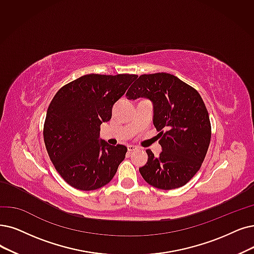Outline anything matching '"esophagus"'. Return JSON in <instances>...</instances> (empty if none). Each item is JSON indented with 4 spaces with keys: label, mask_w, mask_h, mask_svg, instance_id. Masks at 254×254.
<instances>
[{
    "label": "esophagus",
    "mask_w": 254,
    "mask_h": 254,
    "mask_svg": "<svg viewBox=\"0 0 254 254\" xmlns=\"http://www.w3.org/2000/svg\"><path fill=\"white\" fill-rule=\"evenodd\" d=\"M127 148H128V151H129V152H132V151H134V150L137 149V147L134 146V145H128Z\"/></svg>",
    "instance_id": "34e87169"
}]
</instances>
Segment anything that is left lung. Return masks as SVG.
<instances>
[{
    "label": "left lung",
    "mask_w": 254,
    "mask_h": 254,
    "mask_svg": "<svg viewBox=\"0 0 254 254\" xmlns=\"http://www.w3.org/2000/svg\"><path fill=\"white\" fill-rule=\"evenodd\" d=\"M126 96L153 103V124L162 149L158 157L146 150L148 160L139 168L140 175L160 190L184 187L199 171L210 143V122L201 96L167 73L140 75Z\"/></svg>",
    "instance_id": "obj_1"
}]
</instances>
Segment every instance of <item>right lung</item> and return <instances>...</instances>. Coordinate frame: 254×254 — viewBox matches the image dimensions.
Segmentation results:
<instances>
[{"instance_id":"right-lung-1","label":"right lung","mask_w":254,"mask_h":254,"mask_svg":"<svg viewBox=\"0 0 254 254\" xmlns=\"http://www.w3.org/2000/svg\"><path fill=\"white\" fill-rule=\"evenodd\" d=\"M136 75L89 74L60 88L49 105L44 140L51 161L67 184L94 190L107 185L127 147L100 139V126Z\"/></svg>"}]
</instances>
